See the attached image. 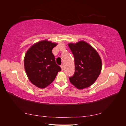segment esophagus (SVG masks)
I'll return each mask as SVG.
<instances>
[{"mask_svg": "<svg viewBox=\"0 0 126 126\" xmlns=\"http://www.w3.org/2000/svg\"><path fill=\"white\" fill-rule=\"evenodd\" d=\"M61 69H62V70H64V65H61Z\"/></svg>", "mask_w": 126, "mask_h": 126, "instance_id": "34e87169", "label": "esophagus"}]
</instances>
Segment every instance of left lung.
Wrapping results in <instances>:
<instances>
[{"label": "left lung", "instance_id": "8db88e82", "mask_svg": "<svg viewBox=\"0 0 126 126\" xmlns=\"http://www.w3.org/2000/svg\"><path fill=\"white\" fill-rule=\"evenodd\" d=\"M68 45L74 55L75 69L74 75L69 77L70 82L79 89L90 87L101 73L102 61L100 56L90 45L84 41Z\"/></svg>", "mask_w": 126, "mask_h": 126}]
</instances>
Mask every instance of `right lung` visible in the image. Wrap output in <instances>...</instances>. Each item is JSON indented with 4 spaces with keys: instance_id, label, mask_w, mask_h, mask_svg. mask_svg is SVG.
Masks as SVG:
<instances>
[{
    "instance_id": "obj_1",
    "label": "right lung",
    "mask_w": 126,
    "mask_h": 126,
    "mask_svg": "<svg viewBox=\"0 0 126 126\" xmlns=\"http://www.w3.org/2000/svg\"><path fill=\"white\" fill-rule=\"evenodd\" d=\"M56 45L44 40L33 45L26 53L24 61L26 73L32 83L37 87H47L61 70L52 52Z\"/></svg>"
}]
</instances>
